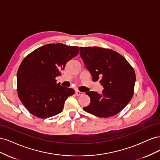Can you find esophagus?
<instances>
[{
  "mask_svg": "<svg viewBox=\"0 0 160 160\" xmlns=\"http://www.w3.org/2000/svg\"><path fill=\"white\" fill-rule=\"evenodd\" d=\"M75 93H76V95H77V96H80V95H83V92H81V91H78V90L75 91Z\"/></svg>",
  "mask_w": 160,
  "mask_h": 160,
  "instance_id": "34e87169",
  "label": "esophagus"
}]
</instances>
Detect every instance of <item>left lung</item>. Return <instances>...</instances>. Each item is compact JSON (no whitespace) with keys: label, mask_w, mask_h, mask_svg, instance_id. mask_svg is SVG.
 <instances>
[{"label":"left lung","mask_w":160,"mask_h":160,"mask_svg":"<svg viewBox=\"0 0 160 160\" xmlns=\"http://www.w3.org/2000/svg\"><path fill=\"white\" fill-rule=\"evenodd\" d=\"M80 56L93 81L100 79L102 93L87 92L91 99L83 110L99 118L118 114L132 99L134 93L135 73L128 61L119 53L98 47H82Z\"/></svg>","instance_id":"obj_1"}]
</instances>
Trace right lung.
<instances>
[{"instance_id":"obj_1","label":"right lung","mask_w":160,"mask_h":160,"mask_svg":"<svg viewBox=\"0 0 160 160\" xmlns=\"http://www.w3.org/2000/svg\"><path fill=\"white\" fill-rule=\"evenodd\" d=\"M78 53L79 47L47 44L22 60L17 71V93L32 115L45 119L62 112L65 100L75 91L57 83L55 78Z\"/></svg>"}]
</instances>
